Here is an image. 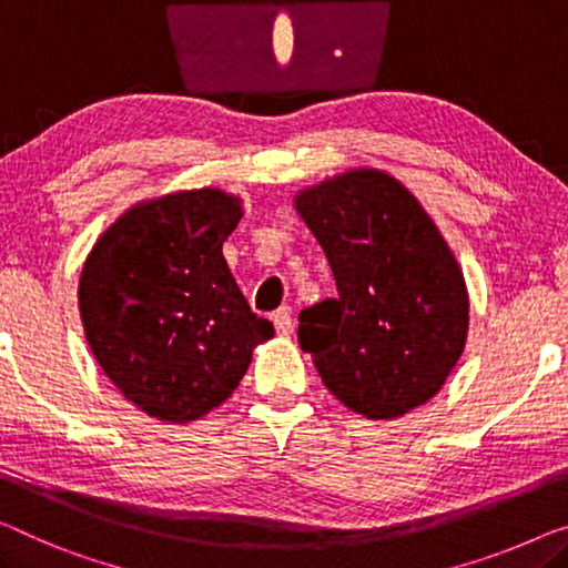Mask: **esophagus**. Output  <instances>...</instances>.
Returning a JSON list of instances; mask_svg holds the SVG:
<instances>
[{"label":"esophagus","instance_id":"1","mask_svg":"<svg viewBox=\"0 0 568 568\" xmlns=\"http://www.w3.org/2000/svg\"><path fill=\"white\" fill-rule=\"evenodd\" d=\"M273 324H275V332L281 336L293 334V318H291V311H287V308H277L273 313Z\"/></svg>","mask_w":568,"mask_h":568}]
</instances>
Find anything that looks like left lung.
Wrapping results in <instances>:
<instances>
[{"instance_id": "obj_1", "label": "left lung", "mask_w": 568, "mask_h": 568, "mask_svg": "<svg viewBox=\"0 0 568 568\" xmlns=\"http://www.w3.org/2000/svg\"><path fill=\"white\" fill-rule=\"evenodd\" d=\"M293 203L336 281V298L298 313V342L324 385L369 420L428 403L469 334L467 283L434 219L377 168L326 178Z\"/></svg>"}]
</instances>
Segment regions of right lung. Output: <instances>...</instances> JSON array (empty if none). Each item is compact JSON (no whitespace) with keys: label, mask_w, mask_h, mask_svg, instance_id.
<instances>
[{"label":"right lung","mask_w":568,"mask_h":568,"mask_svg":"<svg viewBox=\"0 0 568 568\" xmlns=\"http://www.w3.org/2000/svg\"><path fill=\"white\" fill-rule=\"evenodd\" d=\"M242 199L222 189L134 203L83 262L79 311L99 367L126 400L189 423L230 397L255 346L275 336L224 260Z\"/></svg>","instance_id":"add662e5"}]
</instances>
